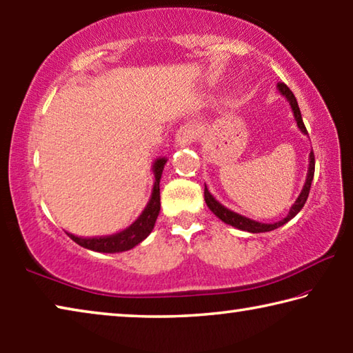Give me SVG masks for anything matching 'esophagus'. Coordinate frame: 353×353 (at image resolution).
<instances>
[{
  "label": "esophagus",
  "instance_id": "34e87169",
  "mask_svg": "<svg viewBox=\"0 0 353 353\" xmlns=\"http://www.w3.org/2000/svg\"><path fill=\"white\" fill-rule=\"evenodd\" d=\"M196 137H198V132H196V129L193 124H183V126L179 128L177 134H176V146L177 148H185V146H190L191 143L196 140Z\"/></svg>",
  "mask_w": 353,
  "mask_h": 353
}]
</instances>
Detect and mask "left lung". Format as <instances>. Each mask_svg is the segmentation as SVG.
<instances>
[{
	"label": "left lung",
	"mask_w": 353,
	"mask_h": 353,
	"mask_svg": "<svg viewBox=\"0 0 353 353\" xmlns=\"http://www.w3.org/2000/svg\"><path fill=\"white\" fill-rule=\"evenodd\" d=\"M277 87H279L280 93H282L283 97H286V99L290 101L291 109H292V113H294V118H296V121H297L299 129H301L303 134H308L305 124H303V121H302V115H301V110H299V105H297V101L294 98V94H292V92L288 88V85H286V83H283V82H279ZM313 176H314V154L312 151V152H310V166H308L307 181H305V185H303L302 193L299 194V198L294 202V205L291 207L288 216L283 218L282 221H277V223H274V224L256 223V221H254V219H249L246 216H241V214H238L235 212L229 210V208L224 207L223 204H219V202L213 198V196L210 194V191L207 190V187L204 188V198H205V202H207L208 208H210V210L214 214H216V216L221 221H224L225 224L234 225V227H236V229H240V230L250 232V234H260V232H271L274 229H277V227L288 223L290 219L294 218L296 214L302 210V207L305 205V202L308 199V193H310V188H312Z\"/></svg>",
	"instance_id": "1"
}]
</instances>
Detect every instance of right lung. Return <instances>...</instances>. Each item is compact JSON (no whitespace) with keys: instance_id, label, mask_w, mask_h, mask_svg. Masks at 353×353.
<instances>
[{"instance_id":"right-lung-1","label":"right lung","mask_w":353,"mask_h":353,"mask_svg":"<svg viewBox=\"0 0 353 353\" xmlns=\"http://www.w3.org/2000/svg\"><path fill=\"white\" fill-rule=\"evenodd\" d=\"M165 163H166V159L155 160L154 168H152L155 182H154L151 199H149L146 208L143 210L139 219H137L135 223L130 224L128 229L118 232V234H115V235L97 236V238H81V236H74L73 234H68V236L82 248L97 250V252H110V254L129 250L134 246H137L139 243H141L152 232L155 219H157V216H159V212H160V177H162Z\"/></svg>"}]
</instances>
